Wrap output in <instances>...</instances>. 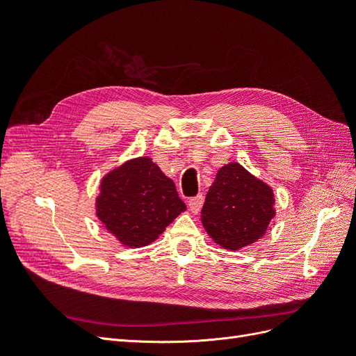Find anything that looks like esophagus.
I'll use <instances>...</instances> for the list:
<instances>
[{
    "label": "esophagus",
    "mask_w": 356,
    "mask_h": 356,
    "mask_svg": "<svg viewBox=\"0 0 356 356\" xmlns=\"http://www.w3.org/2000/svg\"><path fill=\"white\" fill-rule=\"evenodd\" d=\"M202 203H203V196L199 195L196 197H193L188 200V209L191 213H199L200 208H202Z\"/></svg>",
    "instance_id": "1"
}]
</instances>
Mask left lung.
Segmentation results:
<instances>
[{
    "instance_id": "left-lung-1",
    "label": "left lung",
    "mask_w": 356,
    "mask_h": 356,
    "mask_svg": "<svg viewBox=\"0 0 356 356\" xmlns=\"http://www.w3.org/2000/svg\"><path fill=\"white\" fill-rule=\"evenodd\" d=\"M275 215L272 187L232 161L218 169L200 218L215 243L238 251L261 239Z\"/></svg>"
}]
</instances>
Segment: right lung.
I'll return each mask as SVG.
<instances>
[{
	"label": "right lung",
	"mask_w": 356,
	"mask_h": 356,
	"mask_svg": "<svg viewBox=\"0 0 356 356\" xmlns=\"http://www.w3.org/2000/svg\"><path fill=\"white\" fill-rule=\"evenodd\" d=\"M95 204L105 230L129 248L154 242L187 209L174 181L147 156L110 170L101 181Z\"/></svg>",
	"instance_id": "right-lung-1"
}]
</instances>
